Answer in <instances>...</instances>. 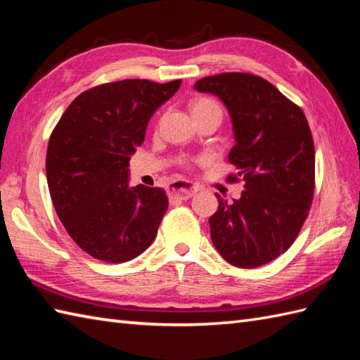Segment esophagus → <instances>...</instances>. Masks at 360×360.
Wrapping results in <instances>:
<instances>
[{
	"label": "esophagus",
	"mask_w": 360,
	"mask_h": 360,
	"mask_svg": "<svg viewBox=\"0 0 360 360\" xmlns=\"http://www.w3.org/2000/svg\"><path fill=\"white\" fill-rule=\"evenodd\" d=\"M196 192H198V187L190 184V182L174 181L170 186V188H168V196H170L172 200L184 201V200H188V198H192Z\"/></svg>",
	"instance_id": "34e87169"
}]
</instances>
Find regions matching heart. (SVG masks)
Segmentation results:
<instances>
[{
    "instance_id": "heart-1",
    "label": "heart",
    "mask_w": 360,
    "mask_h": 360,
    "mask_svg": "<svg viewBox=\"0 0 360 360\" xmlns=\"http://www.w3.org/2000/svg\"><path fill=\"white\" fill-rule=\"evenodd\" d=\"M209 110L221 111L219 106L213 101H210V98H198V101L193 102V105H192V112L193 111H209Z\"/></svg>"
}]
</instances>
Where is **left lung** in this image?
Listing matches in <instances>:
<instances>
[{"label":"left lung","mask_w":360,"mask_h":360,"mask_svg":"<svg viewBox=\"0 0 360 360\" xmlns=\"http://www.w3.org/2000/svg\"><path fill=\"white\" fill-rule=\"evenodd\" d=\"M200 93L217 96L231 114L235 145L229 181L243 179L240 200L218 198L209 218L213 246L243 269L285 254L308 217L314 195V141L303 111L269 82L246 72L198 80Z\"/></svg>","instance_id":"left-lung-1"}]
</instances>
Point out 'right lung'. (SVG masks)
Instances as JSON below:
<instances>
[{
    "instance_id": "right-lung-1",
    "label": "right lung",
    "mask_w": 360,
    "mask_h": 360,
    "mask_svg": "<svg viewBox=\"0 0 360 360\" xmlns=\"http://www.w3.org/2000/svg\"><path fill=\"white\" fill-rule=\"evenodd\" d=\"M179 86L105 83L75 97L53 128L46 155L52 204L71 238L101 262H129L156 238L168 198L159 187H129L128 167L151 116Z\"/></svg>"
}]
</instances>
